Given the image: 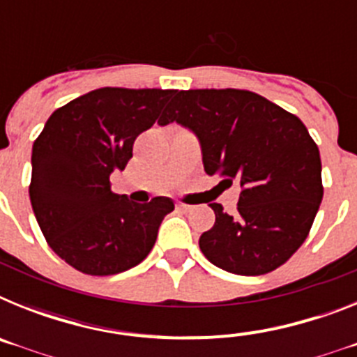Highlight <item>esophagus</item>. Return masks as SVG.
Listing matches in <instances>:
<instances>
[{
  "label": "esophagus",
  "instance_id": "1",
  "mask_svg": "<svg viewBox=\"0 0 357 357\" xmlns=\"http://www.w3.org/2000/svg\"><path fill=\"white\" fill-rule=\"evenodd\" d=\"M176 209L181 211V213H189V211L193 209V206H189V204H184V202H176Z\"/></svg>",
  "mask_w": 357,
  "mask_h": 357
}]
</instances>
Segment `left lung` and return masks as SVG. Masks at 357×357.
<instances>
[{
    "label": "left lung",
    "instance_id": "obj_1",
    "mask_svg": "<svg viewBox=\"0 0 357 357\" xmlns=\"http://www.w3.org/2000/svg\"><path fill=\"white\" fill-rule=\"evenodd\" d=\"M173 121L197 134L207 175L241 185L234 214L211 204L216 222L200 236L202 254L236 275L284 264L307 238L324 197L320 151L304 123L245 89L175 91L159 125Z\"/></svg>",
    "mask_w": 357,
    "mask_h": 357
}]
</instances>
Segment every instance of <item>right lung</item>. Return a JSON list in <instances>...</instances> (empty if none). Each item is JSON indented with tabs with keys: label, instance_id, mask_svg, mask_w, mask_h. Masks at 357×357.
<instances>
[{
	"label": "right lung",
	"instance_id": "add662e5",
	"mask_svg": "<svg viewBox=\"0 0 357 357\" xmlns=\"http://www.w3.org/2000/svg\"><path fill=\"white\" fill-rule=\"evenodd\" d=\"M173 89L102 87L56 109L31 150L30 202L44 238L87 275L134 268L155 245L169 198L134 204L110 189L135 137L155 123Z\"/></svg>",
	"mask_w": 357,
	"mask_h": 357
}]
</instances>
